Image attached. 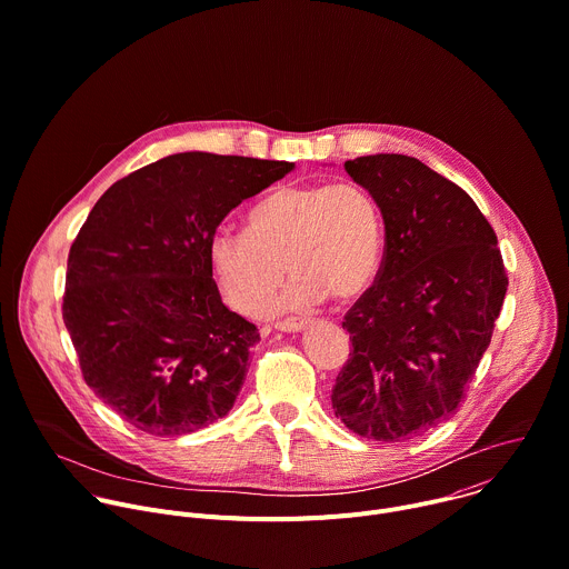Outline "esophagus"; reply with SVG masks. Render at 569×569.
<instances>
[{
  "instance_id": "esophagus-1",
  "label": "esophagus",
  "mask_w": 569,
  "mask_h": 569,
  "mask_svg": "<svg viewBox=\"0 0 569 569\" xmlns=\"http://www.w3.org/2000/svg\"><path fill=\"white\" fill-rule=\"evenodd\" d=\"M306 326H308V319H283V321H277L272 328L283 332H299Z\"/></svg>"
}]
</instances>
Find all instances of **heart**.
I'll return each instance as SVG.
<instances>
[{
	"mask_svg": "<svg viewBox=\"0 0 569 569\" xmlns=\"http://www.w3.org/2000/svg\"><path fill=\"white\" fill-rule=\"evenodd\" d=\"M382 254V217L366 187L352 180L281 184L246 217V232H219L210 268L226 301L257 315L295 274L279 306H308L326 295L357 297L372 281Z\"/></svg>",
	"mask_w": 569,
	"mask_h": 569,
	"instance_id": "b5f03b06",
	"label": "heart"
}]
</instances>
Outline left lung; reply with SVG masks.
<instances>
[{"label":"left lung","mask_w":569,"mask_h":569,"mask_svg":"<svg viewBox=\"0 0 569 569\" xmlns=\"http://www.w3.org/2000/svg\"><path fill=\"white\" fill-rule=\"evenodd\" d=\"M343 167L382 212L385 257L343 317L352 350L332 409L357 436L405 442L465 402L509 279L493 228L456 182L402 153Z\"/></svg>","instance_id":"left-lung-1"}]
</instances>
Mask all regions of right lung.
I'll return each mask as SVG.
<instances>
[{
    "mask_svg": "<svg viewBox=\"0 0 569 569\" xmlns=\"http://www.w3.org/2000/svg\"><path fill=\"white\" fill-rule=\"evenodd\" d=\"M292 169L173 153L113 182L89 212L69 250L62 319L87 387L136 429L182 436L232 409L261 337L221 301L210 243Z\"/></svg>",
    "mask_w": 569,
    "mask_h": 569,
    "instance_id": "add662e5",
    "label": "right lung"
}]
</instances>
